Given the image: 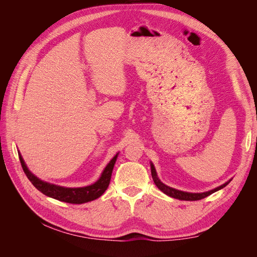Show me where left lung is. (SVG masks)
I'll list each match as a JSON object with an SVG mask.
<instances>
[{"instance_id": "left-lung-1", "label": "left lung", "mask_w": 257, "mask_h": 257, "mask_svg": "<svg viewBox=\"0 0 257 257\" xmlns=\"http://www.w3.org/2000/svg\"><path fill=\"white\" fill-rule=\"evenodd\" d=\"M150 165H151V175H152V178H153V181H154L155 185H157L158 188H159V190H161L163 193H165L166 195H168L170 197H174V198L180 199V200H199V199H203V198H205V197H207L209 195H211L212 193L225 188V186H226L231 181V179H230V180H228L227 182H225L224 184H222L220 186H217V188H215L213 190H210L208 192H204V193L183 192V191H179V190L170 188V186H167L166 184L161 182V180H160L158 175H157V170H155L154 165L152 164V163H150Z\"/></svg>"}]
</instances>
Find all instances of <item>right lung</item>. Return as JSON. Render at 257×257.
<instances>
[{"mask_svg": "<svg viewBox=\"0 0 257 257\" xmlns=\"http://www.w3.org/2000/svg\"><path fill=\"white\" fill-rule=\"evenodd\" d=\"M18 154L23 172H25L29 180L32 182V184L38 191L45 194L46 196L58 199L60 201H64V203L68 204H84L102 196L104 192L107 190L108 185H109L114 163L119 155V153H116L112 160L108 163L96 182L88 186H83V188H65V186L51 184L49 182L41 180L40 178H37L35 175L30 172L25 161H23L21 157L20 152Z\"/></svg>", "mask_w": 257, "mask_h": 257, "instance_id": "obj_1", "label": "right lung"}]
</instances>
